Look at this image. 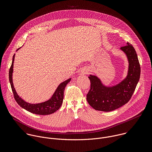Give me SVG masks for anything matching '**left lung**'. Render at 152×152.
<instances>
[{
  "instance_id": "left-lung-1",
  "label": "left lung",
  "mask_w": 152,
  "mask_h": 152,
  "mask_svg": "<svg viewBox=\"0 0 152 152\" xmlns=\"http://www.w3.org/2000/svg\"><path fill=\"white\" fill-rule=\"evenodd\" d=\"M129 60V71L127 77L119 84L106 87L100 79L90 75V89L86 94V100L94 110L109 112L114 111L127 103L131 99L140 80L141 68L134 48L129 42L120 48Z\"/></svg>"
}]
</instances>
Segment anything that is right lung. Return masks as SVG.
Wrapping results in <instances>:
<instances>
[{"label": "right lung", "instance_id": "1", "mask_svg": "<svg viewBox=\"0 0 152 152\" xmlns=\"http://www.w3.org/2000/svg\"><path fill=\"white\" fill-rule=\"evenodd\" d=\"M20 48H18L17 50H18ZM15 55L13 56L12 62L11 66L10 69L9 71V79L11 84V86L12 88V91L14 94V99L17 103L23 109L26 110V111L38 115H49L52 113H54L57 110L59 109L61 107L64 98V91L65 88L67 85V84L70 81L71 79H69L67 80L62 82L59 84L58 87L57 88L56 90L55 91V93L53 94L52 98L45 102L37 104H31L25 102L23 99H21L17 94L14 85L12 83V72H13V66H14V61Z\"/></svg>", "mask_w": 152, "mask_h": 152}]
</instances>
